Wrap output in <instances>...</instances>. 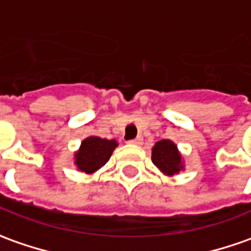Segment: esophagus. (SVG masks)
Returning a JSON list of instances; mask_svg holds the SVG:
<instances>
[{"mask_svg": "<svg viewBox=\"0 0 251 251\" xmlns=\"http://www.w3.org/2000/svg\"><path fill=\"white\" fill-rule=\"evenodd\" d=\"M129 144H133V146H140L143 143V139L142 137H136V139H133V140H129Z\"/></svg>", "mask_w": 251, "mask_h": 251, "instance_id": "34e87169", "label": "esophagus"}]
</instances>
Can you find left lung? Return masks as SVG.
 <instances>
[{"instance_id": "obj_1", "label": "left lung", "mask_w": 251, "mask_h": 251, "mask_svg": "<svg viewBox=\"0 0 251 251\" xmlns=\"http://www.w3.org/2000/svg\"><path fill=\"white\" fill-rule=\"evenodd\" d=\"M152 164L167 176H174L185 169V162L177 146L172 140H160L151 150Z\"/></svg>"}]
</instances>
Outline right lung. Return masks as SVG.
<instances>
[{"label": "right lung", "mask_w": 251, "mask_h": 251, "mask_svg": "<svg viewBox=\"0 0 251 251\" xmlns=\"http://www.w3.org/2000/svg\"><path fill=\"white\" fill-rule=\"evenodd\" d=\"M117 146L118 142L114 139L107 140L99 136L86 137L80 144L79 150L75 152L74 164L79 171L91 175L105 165Z\"/></svg>", "instance_id": "right-lung-1"}]
</instances>
